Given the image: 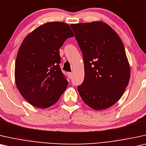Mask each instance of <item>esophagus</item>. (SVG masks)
Segmentation results:
<instances>
[{
    "label": "esophagus",
    "instance_id": "34e87169",
    "mask_svg": "<svg viewBox=\"0 0 146 146\" xmlns=\"http://www.w3.org/2000/svg\"><path fill=\"white\" fill-rule=\"evenodd\" d=\"M67 75H68L69 79H71V78H72V73L68 72V73H67Z\"/></svg>",
    "mask_w": 146,
    "mask_h": 146
}]
</instances>
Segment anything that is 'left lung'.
Returning <instances> with one entry per match:
<instances>
[{"label":"left lung","mask_w":146,"mask_h":146,"mask_svg":"<svg viewBox=\"0 0 146 146\" xmlns=\"http://www.w3.org/2000/svg\"><path fill=\"white\" fill-rule=\"evenodd\" d=\"M81 49L85 78L77 89L94 110L112 106L124 93L130 69L124 44L116 32L102 22L71 24Z\"/></svg>","instance_id":"8db88e82"}]
</instances>
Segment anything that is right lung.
Returning a JSON list of instances; mask_svg holds the SVG:
<instances>
[{
	"instance_id": "add662e5",
	"label": "right lung",
	"mask_w": 146,
	"mask_h": 146,
	"mask_svg": "<svg viewBox=\"0 0 146 146\" xmlns=\"http://www.w3.org/2000/svg\"><path fill=\"white\" fill-rule=\"evenodd\" d=\"M74 36L68 24L52 22L39 26L24 39L15 63L16 87L22 96L39 108L57 102L68 85L59 66V50Z\"/></svg>"
}]
</instances>
